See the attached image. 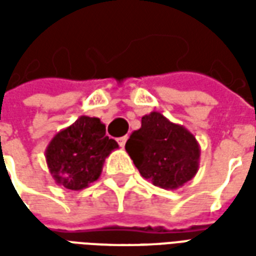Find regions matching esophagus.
<instances>
[{
  "label": "esophagus",
  "instance_id": "obj_1",
  "mask_svg": "<svg viewBox=\"0 0 256 256\" xmlns=\"http://www.w3.org/2000/svg\"><path fill=\"white\" fill-rule=\"evenodd\" d=\"M126 141H128V136H123V137H119V138H118V142H119V145H120V146H124V144H126Z\"/></svg>",
  "mask_w": 256,
  "mask_h": 256
}]
</instances>
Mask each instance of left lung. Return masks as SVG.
<instances>
[{"label":"left lung","instance_id":"8db88e82","mask_svg":"<svg viewBox=\"0 0 256 256\" xmlns=\"http://www.w3.org/2000/svg\"><path fill=\"white\" fill-rule=\"evenodd\" d=\"M124 148L140 174L167 190L190 181L200 164L196 137L156 111L141 118V128L130 134Z\"/></svg>","mask_w":256,"mask_h":256}]
</instances>
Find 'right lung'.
<instances>
[{
  "mask_svg": "<svg viewBox=\"0 0 256 256\" xmlns=\"http://www.w3.org/2000/svg\"><path fill=\"white\" fill-rule=\"evenodd\" d=\"M118 148L116 141L106 136V124L98 118L82 115L54 134L45 158L54 182L82 190L100 178L104 162Z\"/></svg>",
  "mask_w": 256,
  "mask_h": 256,
  "instance_id": "1",
  "label": "right lung"
}]
</instances>
